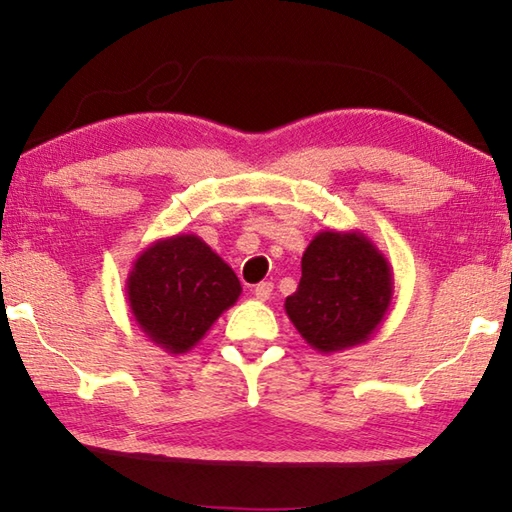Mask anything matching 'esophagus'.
Wrapping results in <instances>:
<instances>
[{
  "label": "esophagus",
  "mask_w": 512,
  "mask_h": 512,
  "mask_svg": "<svg viewBox=\"0 0 512 512\" xmlns=\"http://www.w3.org/2000/svg\"><path fill=\"white\" fill-rule=\"evenodd\" d=\"M270 295H273V282H262L255 286V297L259 302H266V299H270Z\"/></svg>",
  "instance_id": "34e87169"
}]
</instances>
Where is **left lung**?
<instances>
[{
	"label": "left lung",
	"instance_id": "left-lung-1",
	"mask_svg": "<svg viewBox=\"0 0 512 512\" xmlns=\"http://www.w3.org/2000/svg\"><path fill=\"white\" fill-rule=\"evenodd\" d=\"M395 297L386 255L362 230H319L302 257V279L286 315L304 342L330 355L366 344Z\"/></svg>",
	"mask_w": 512,
	"mask_h": 512
}]
</instances>
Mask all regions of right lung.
Instances as JSON below:
<instances>
[{
  "label": "right lung",
  "instance_id": "1",
  "mask_svg": "<svg viewBox=\"0 0 512 512\" xmlns=\"http://www.w3.org/2000/svg\"><path fill=\"white\" fill-rule=\"evenodd\" d=\"M239 295L233 268L193 233L157 239L137 255L126 277L135 324L170 355L197 346Z\"/></svg>",
  "mask_w": 512,
  "mask_h": 512
}]
</instances>
